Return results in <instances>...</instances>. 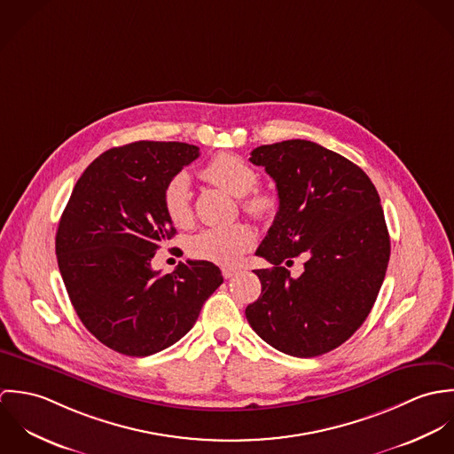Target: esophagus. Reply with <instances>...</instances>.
<instances>
[{"label":"esophagus","instance_id":"esophagus-1","mask_svg":"<svg viewBox=\"0 0 454 454\" xmlns=\"http://www.w3.org/2000/svg\"><path fill=\"white\" fill-rule=\"evenodd\" d=\"M222 274H223L225 279H231V278H234V276L239 274V269H236V267H223V269H222Z\"/></svg>","mask_w":454,"mask_h":454}]
</instances>
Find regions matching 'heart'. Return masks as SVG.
I'll list each match as a JSON object with an SVG mask.
<instances>
[{
  "label": "heart",
  "mask_w": 454,
  "mask_h": 454,
  "mask_svg": "<svg viewBox=\"0 0 454 454\" xmlns=\"http://www.w3.org/2000/svg\"><path fill=\"white\" fill-rule=\"evenodd\" d=\"M209 184L240 195L241 206L255 218H267L276 207V200L265 192H252L259 182L255 169L241 157L220 153L213 157L200 171ZM162 206L168 218L176 227H189L194 218L191 178L185 171L173 175L162 191ZM255 245V232L248 223L238 222L222 227H207L197 232L189 241V254L197 260L213 262L218 265H236Z\"/></svg>",
  "instance_id": "obj_1"
}]
</instances>
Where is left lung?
<instances>
[{"instance_id":"obj_1","label":"left lung","mask_w":454,"mask_h":454,"mask_svg":"<svg viewBox=\"0 0 454 454\" xmlns=\"http://www.w3.org/2000/svg\"><path fill=\"white\" fill-rule=\"evenodd\" d=\"M250 160L276 182L279 207L257 250L259 299L247 320L281 353L311 358L346 342L369 317L389 260V234L371 178L306 139L262 145ZM306 254L305 272L286 265Z\"/></svg>"}]
</instances>
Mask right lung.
Returning <instances> with one entry per match:
<instances>
[{"label": "right lung", "instance_id": "right-lung-1", "mask_svg": "<svg viewBox=\"0 0 454 454\" xmlns=\"http://www.w3.org/2000/svg\"><path fill=\"white\" fill-rule=\"evenodd\" d=\"M199 157L178 141H136L89 164L66 204L56 255L69 301L85 328L128 356H148L180 340L206 299L223 283L206 260L152 269L176 234L162 206L168 180Z\"/></svg>", "mask_w": 454, "mask_h": 454}]
</instances>
